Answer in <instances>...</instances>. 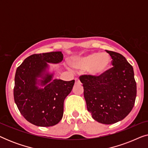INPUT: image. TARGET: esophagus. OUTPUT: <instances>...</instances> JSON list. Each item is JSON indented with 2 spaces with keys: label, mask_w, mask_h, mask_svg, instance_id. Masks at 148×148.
<instances>
[{
  "label": "esophagus",
  "mask_w": 148,
  "mask_h": 148,
  "mask_svg": "<svg viewBox=\"0 0 148 148\" xmlns=\"http://www.w3.org/2000/svg\"><path fill=\"white\" fill-rule=\"evenodd\" d=\"M75 83H76V84H79V83H80V81H79V79H77V78H75Z\"/></svg>",
  "instance_id": "1"
}]
</instances>
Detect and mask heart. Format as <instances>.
Instances as JSON below:
<instances>
[{
    "label": "heart",
    "instance_id": "b5f03b06",
    "mask_svg": "<svg viewBox=\"0 0 148 148\" xmlns=\"http://www.w3.org/2000/svg\"><path fill=\"white\" fill-rule=\"evenodd\" d=\"M72 66L77 71H86L92 77H100L106 73L110 65V58L106 53L93 52L72 62Z\"/></svg>",
    "mask_w": 148,
    "mask_h": 148
}]
</instances>
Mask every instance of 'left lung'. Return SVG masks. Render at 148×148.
Segmentation results:
<instances>
[{
	"label": "left lung",
	"mask_w": 148,
	"mask_h": 148,
	"mask_svg": "<svg viewBox=\"0 0 148 148\" xmlns=\"http://www.w3.org/2000/svg\"><path fill=\"white\" fill-rule=\"evenodd\" d=\"M112 58V67L100 77H79L84 86L87 108L92 118L110 125L123 120L135 104L137 86L133 66L122 54L106 50Z\"/></svg>",
	"instance_id": "obj_1"
}]
</instances>
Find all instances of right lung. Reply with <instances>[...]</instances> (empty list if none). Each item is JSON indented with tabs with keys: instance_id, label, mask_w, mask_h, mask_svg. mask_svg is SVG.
I'll return each mask as SVG.
<instances>
[{
	"instance_id": "add662e5",
	"label": "right lung",
	"mask_w": 148,
	"mask_h": 148,
	"mask_svg": "<svg viewBox=\"0 0 148 148\" xmlns=\"http://www.w3.org/2000/svg\"><path fill=\"white\" fill-rule=\"evenodd\" d=\"M62 59L61 52L32 54L16 70L15 102L24 118L36 126H54L63 116L64 99L71 92L75 80H52L54 73L48 71V63L57 64Z\"/></svg>"
}]
</instances>
